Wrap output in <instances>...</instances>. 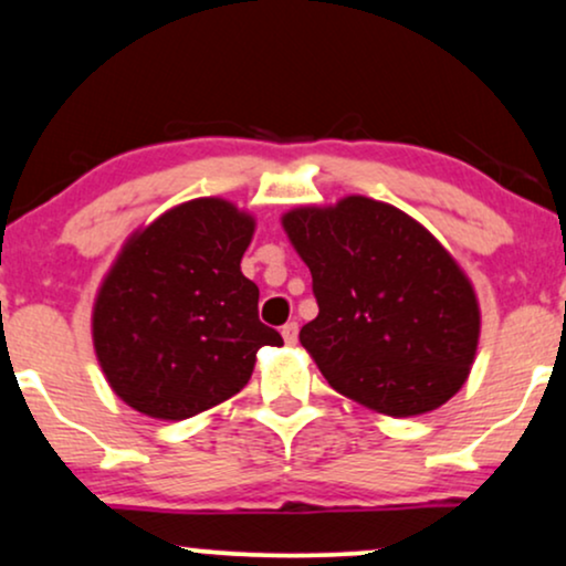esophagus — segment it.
<instances>
[{
  "mask_svg": "<svg viewBox=\"0 0 566 566\" xmlns=\"http://www.w3.org/2000/svg\"><path fill=\"white\" fill-rule=\"evenodd\" d=\"M282 337H284V343L287 345H295L297 343V324L295 322H287L282 326Z\"/></svg>",
  "mask_w": 566,
  "mask_h": 566,
  "instance_id": "1",
  "label": "esophagus"
}]
</instances>
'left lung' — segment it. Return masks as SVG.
I'll return each mask as SVG.
<instances>
[{
  "label": "left lung",
  "mask_w": 566,
  "mask_h": 566,
  "mask_svg": "<svg viewBox=\"0 0 566 566\" xmlns=\"http://www.w3.org/2000/svg\"><path fill=\"white\" fill-rule=\"evenodd\" d=\"M313 276L301 329L326 382L387 417H417L461 390L480 305L453 255L403 210L350 195L282 218Z\"/></svg>",
  "instance_id": "1"
}]
</instances>
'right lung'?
Segmentation results:
<instances>
[{"label":"right lung","instance_id":"obj_1","mask_svg":"<svg viewBox=\"0 0 566 566\" xmlns=\"http://www.w3.org/2000/svg\"><path fill=\"white\" fill-rule=\"evenodd\" d=\"M253 231V216L200 197L124 244L94 301L92 337L134 411L166 421L208 411L248 385L263 345H282L240 269Z\"/></svg>","mask_w":566,"mask_h":566}]
</instances>
